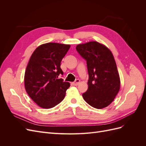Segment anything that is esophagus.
<instances>
[{
	"label": "esophagus",
	"instance_id": "1",
	"mask_svg": "<svg viewBox=\"0 0 146 146\" xmlns=\"http://www.w3.org/2000/svg\"><path fill=\"white\" fill-rule=\"evenodd\" d=\"M80 80H79V79H76V80H75V81L73 82L74 85H75V86H77V85H78V84H79V83H80Z\"/></svg>",
	"mask_w": 146,
	"mask_h": 146
}]
</instances>
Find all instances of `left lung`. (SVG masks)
<instances>
[{
	"instance_id": "8db88e82",
	"label": "left lung",
	"mask_w": 146,
	"mask_h": 146,
	"mask_svg": "<svg viewBox=\"0 0 146 146\" xmlns=\"http://www.w3.org/2000/svg\"><path fill=\"white\" fill-rule=\"evenodd\" d=\"M76 50L86 61L89 79L83 98L91 107H107L120 90V78L111 52L96 41L81 44Z\"/></svg>"
}]
</instances>
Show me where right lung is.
Segmentation results:
<instances>
[{"instance_id":"obj_1","label":"right lung","mask_w":146,"mask_h":146,"mask_svg":"<svg viewBox=\"0 0 146 146\" xmlns=\"http://www.w3.org/2000/svg\"><path fill=\"white\" fill-rule=\"evenodd\" d=\"M70 47L55 42L44 44L30 57L25 72V88L30 98L41 108L54 107L64 98L70 83L58 76L63 75L61 61Z\"/></svg>"}]
</instances>
